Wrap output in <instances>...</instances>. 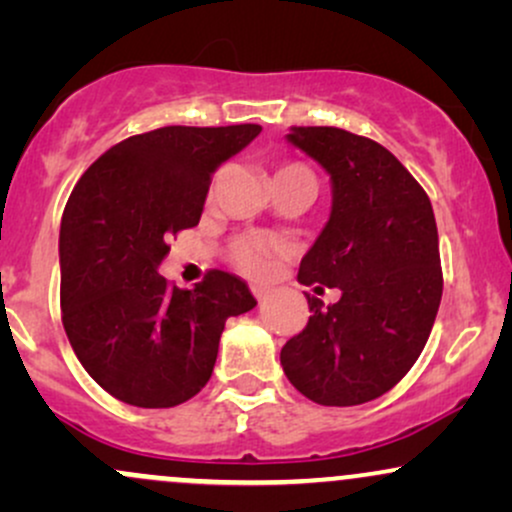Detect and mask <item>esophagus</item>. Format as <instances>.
<instances>
[{
    "label": "esophagus",
    "instance_id": "1",
    "mask_svg": "<svg viewBox=\"0 0 512 512\" xmlns=\"http://www.w3.org/2000/svg\"><path fill=\"white\" fill-rule=\"evenodd\" d=\"M250 291H252V296L257 298V301H267L269 293H272V289H269V286H262V284L250 286Z\"/></svg>",
    "mask_w": 512,
    "mask_h": 512
}]
</instances>
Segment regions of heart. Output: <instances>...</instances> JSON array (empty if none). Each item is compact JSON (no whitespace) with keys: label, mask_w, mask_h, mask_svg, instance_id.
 <instances>
[{"label":"heart","mask_w":512,"mask_h":512,"mask_svg":"<svg viewBox=\"0 0 512 512\" xmlns=\"http://www.w3.org/2000/svg\"><path fill=\"white\" fill-rule=\"evenodd\" d=\"M305 168L301 163H289V166L279 168ZM274 243L264 236H243L233 243V262L243 269L245 274H262L267 272L269 262H272Z\"/></svg>","instance_id":"1"}]
</instances>
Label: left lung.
Segmentation results:
<instances>
[{"label": "left lung", "mask_w": 512, "mask_h": 512, "mask_svg": "<svg viewBox=\"0 0 512 512\" xmlns=\"http://www.w3.org/2000/svg\"><path fill=\"white\" fill-rule=\"evenodd\" d=\"M289 142L330 173L325 231L298 281L339 289L322 305L305 293L308 325L281 349L286 378L325 407H354L392 390L428 342L443 296L431 199L385 146L337 127H293Z\"/></svg>", "instance_id": "8db88e82"}]
</instances>
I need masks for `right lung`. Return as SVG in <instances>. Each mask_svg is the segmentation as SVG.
<instances>
[{
	"mask_svg": "<svg viewBox=\"0 0 512 512\" xmlns=\"http://www.w3.org/2000/svg\"><path fill=\"white\" fill-rule=\"evenodd\" d=\"M260 125L161 127L110 146L62 214V325L86 373L120 402L166 409L209 383L228 317L255 298L209 269L195 289L158 274L170 240L202 216L211 173Z\"/></svg>",
	"mask_w": 512,
	"mask_h": 512,
	"instance_id": "1",
	"label": "right lung"
}]
</instances>
